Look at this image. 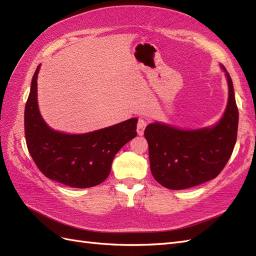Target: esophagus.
<instances>
[{
	"label": "esophagus",
	"instance_id": "esophagus-1",
	"mask_svg": "<svg viewBox=\"0 0 256 256\" xmlns=\"http://www.w3.org/2000/svg\"><path fill=\"white\" fill-rule=\"evenodd\" d=\"M146 126H147V122L140 118L138 122H137V133H138V135L144 134V130H145Z\"/></svg>",
	"mask_w": 256,
	"mask_h": 256
}]
</instances>
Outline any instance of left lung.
Masks as SVG:
<instances>
[{
  "label": "left lung",
  "mask_w": 256,
  "mask_h": 256,
  "mask_svg": "<svg viewBox=\"0 0 256 256\" xmlns=\"http://www.w3.org/2000/svg\"><path fill=\"white\" fill-rule=\"evenodd\" d=\"M228 100L222 118L211 126L180 128L162 122L147 126L150 171L166 188L180 190L218 176L230 158L237 140L238 108L232 78L224 66Z\"/></svg>",
  "instance_id": "left-lung-1"
}]
</instances>
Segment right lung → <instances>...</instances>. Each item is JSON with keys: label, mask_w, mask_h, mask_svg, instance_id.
<instances>
[{"label": "right lung", "mask_w": 256, "mask_h": 256, "mask_svg": "<svg viewBox=\"0 0 256 256\" xmlns=\"http://www.w3.org/2000/svg\"><path fill=\"white\" fill-rule=\"evenodd\" d=\"M38 64L31 81L24 108V135L28 150L48 178L74 188L100 185L108 178L116 152L133 140L136 118L82 134L52 128L42 118L38 104Z\"/></svg>", "instance_id": "1"}]
</instances>
